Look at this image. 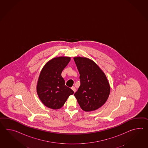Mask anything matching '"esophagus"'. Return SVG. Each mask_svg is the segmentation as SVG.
Instances as JSON below:
<instances>
[{
  "instance_id": "obj_1",
  "label": "esophagus",
  "mask_w": 148,
  "mask_h": 148,
  "mask_svg": "<svg viewBox=\"0 0 148 148\" xmlns=\"http://www.w3.org/2000/svg\"><path fill=\"white\" fill-rule=\"evenodd\" d=\"M71 89H72V90H73V91H74V92H75L76 89H75V87H72V88H71Z\"/></svg>"
}]
</instances>
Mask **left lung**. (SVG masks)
<instances>
[{"instance_id":"left-lung-1","label":"left lung","mask_w":148,"mask_h":148,"mask_svg":"<svg viewBox=\"0 0 148 148\" xmlns=\"http://www.w3.org/2000/svg\"><path fill=\"white\" fill-rule=\"evenodd\" d=\"M74 60L81 84L74 96L83 111L96 110L104 104L109 96L110 87L108 79L92 60L82 57H75Z\"/></svg>"}]
</instances>
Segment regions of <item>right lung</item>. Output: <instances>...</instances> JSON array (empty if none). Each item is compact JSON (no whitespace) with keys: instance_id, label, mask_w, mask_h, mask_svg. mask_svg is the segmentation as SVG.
I'll list each match as a JSON object with an SVG mask.
<instances>
[{"instance_id":"add662e5","label":"right lung","mask_w":148,"mask_h":148,"mask_svg":"<svg viewBox=\"0 0 148 148\" xmlns=\"http://www.w3.org/2000/svg\"><path fill=\"white\" fill-rule=\"evenodd\" d=\"M69 57H57L47 62L40 73L37 92L40 101L49 108L59 109L70 95L74 94L65 86L61 72L70 61Z\"/></svg>"}]
</instances>
